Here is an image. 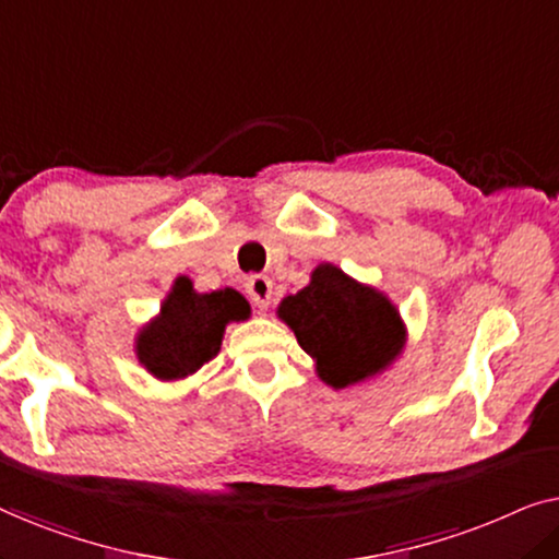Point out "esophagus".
Returning <instances> with one entry per match:
<instances>
[{
  "mask_svg": "<svg viewBox=\"0 0 559 559\" xmlns=\"http://www.w3.org/2000/svg\"><path fill=\"white\" fill-rule=\"evenodd\" d=\"M243 287H247L249 300L254 302L259 310L270 308V302H272V280L270 277H264V274H251Z\"/></svg>",
  "mask_w": 559,
  "mask_h": 559,
  "instance_id": "34e87169",
  "label": "esophagus"
}]
</instances>
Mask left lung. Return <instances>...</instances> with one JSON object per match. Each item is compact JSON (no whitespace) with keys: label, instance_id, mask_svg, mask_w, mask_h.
Listing matches in <instances>:
<instances>
[{"label":"left lung","instance_id":"left-lung-1","mask_svg":"<svg viewBox=\"0 0 559 559\" xmlns=\"http://www.w3.org/2000/svg\"><path fill=\"white\" fill-rule=\"evenodd\" d=\"M280 318L333 389L373 377L404 346V328L392 302L331 264L318 266L308 287L282 300Z\"/></svg>","mask_w":559,"mask_h":559}]
</instances>
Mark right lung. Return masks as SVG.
<instances>
[{
	"label": "right lung",
	"mask_w": 559,
	"mask_h": 559,
	"mask_svg": "<svg viewBox=\"0 0 559 559\" xmlns=\"http://www.w3.org/2000/svg\"><path fill=\"white\" fill-rule=\"evenodd\" d=\"M249 316L236 289L198 295L188 280L175 282L155 323L136 341V356L157 379H182L218 354L228 320Z\"/></svg>",
	"instance_id": "obj_1"
}]
</instances>
